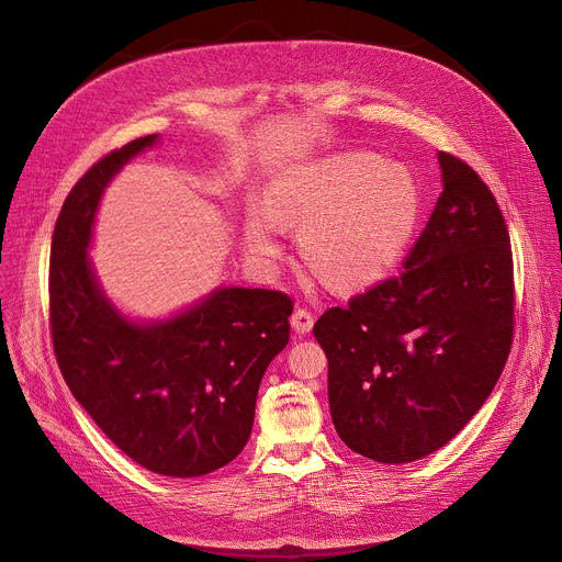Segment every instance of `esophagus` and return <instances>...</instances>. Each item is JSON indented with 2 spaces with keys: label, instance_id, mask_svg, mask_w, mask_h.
Listing matches in <instances>:
<instances>
[{
  "label": "esophagus",
  "instance_id": "esophagus-1",
  "mask_svg": "<svg viewBox=\"0 0 562 562\" xmlns=\"http://www.w3.org/2000/svg\"><path fill=\"white\" fill-rule=\"evenodd\" d=\"M313 323H315V317L306 308H295L291 315V327L295 329V334H308L313 329Z\"/></svg>",
  "mask_w": 562,
  "mask_h": 562
}]
</instances>
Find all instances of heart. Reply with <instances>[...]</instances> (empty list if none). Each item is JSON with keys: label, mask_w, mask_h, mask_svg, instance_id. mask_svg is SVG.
Returning a JSON list of instances; mask_svg holds the SVG:
<instances>
[{"label": "heart", "mask_w": 562, "mask_h": 562, "mask_svg": "<svg viewBox=\"0 0 562 562\" xmlns=\"http://www.w3.org/2000/svg\"><path fill=\"white\" fill-rule=\"evenodd\" d=\"M418 187L407 167L351 150L300 167L247 211L249 251L280 256L284 224L300 226L306 260L338 289L382 280L405 256L418 224Z\"/></svg>", "instance_id": "b5f03b06"}]
</instances>
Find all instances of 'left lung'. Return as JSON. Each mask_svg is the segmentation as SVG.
<instances>
[{"label": "left lung", "mask_w": 562, "mask_h": 562, "mask_svg": "<svg viewBox=\"0 0 562 562\" xmlns=\"http://www.w3.org/2000/svg\"><path fill=\"white\" fill-rule=\"evenodd\" d=\"M442 193L397 276L317 317L342 442L403 464L445 447L494 391L514 342V260L480 176L438 153Z\"/></svg>", "instance_id": "left-lung-1"}]
</instances>
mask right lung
<instances>
[{
	"mask_svg": "<svg viewBox=\"0 0 562 562\" xmlns=\"http://www.w3.org/2000/svg\"><path fill=\"white\" fill-rule=\"evenodd\" d=\"M146 135L104 155L70 189L53 231L50 334L79 405L131 460L195 477L245 449L262 375L289 342L293 302L282 291L220 286L191 308L133 323L104 295L89 260L106 184Z\"/></svg>",
	"mask_w": 562,
	"mask_h": 562,
	"instance_id": "right-lung-1",
	"label": "right lung"
}]
</instances>
